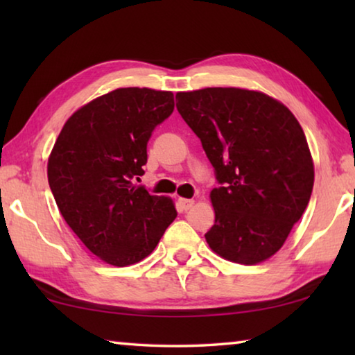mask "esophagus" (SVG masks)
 <instances>
[{"label":"esophagus","instance_id":"obj_1","mask_svg":"<svg viewBox=\"0 0 355 355\" xmlns=\"http://www.w3.org/2000/svg\"><path fill=\"white\" fill-rule=\"evenodd\" d=\"M178 203H180V207H182V209H184V211H188V209H191L192 207H194V200H192V199H183V197H180Z\"/></svg>","mask_w":355,"mask_h":355}]
</instances>
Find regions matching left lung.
Segmentation results:
<instances>
[{
	"label": "left lung",
	"instance_id": "left-lung-1",
	"mask_svg": "<svg viewBox=\"0 0 355 355\" xmlns=\"http://www.w3.org/2000/svg\"><path fill=\"white\" fill-rule=\"evenodd\" d=\"M175 98L222 184L209 192V249L239 264L266 261L282 249L313 189L302 127L282 101L260 91L205 87Z\"/></svg>",
	"mask_w": 355,
	"mask_h": 355
}]
</instances>
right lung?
Returning <instances> with one entry per match:
<instances>
[{
  "mask_svg": "<svg viewBox=\"0 0 355 355\" xmlns=\"http://www.w3.org/2000/svg\"><path fill=\"white\" fill-rule=\"evenodd\" d=\"M172 111L171 91L116 89L71 114L48 156V183L62 218L112 266L148 257L177 218L171 197L131 182L144 173L153 128Z\"/></svg>",
  "mask_w": 355,
  "mask_h": 355,
  "instance_id": "1",
  "label": "right lung"
}]
</instances>
